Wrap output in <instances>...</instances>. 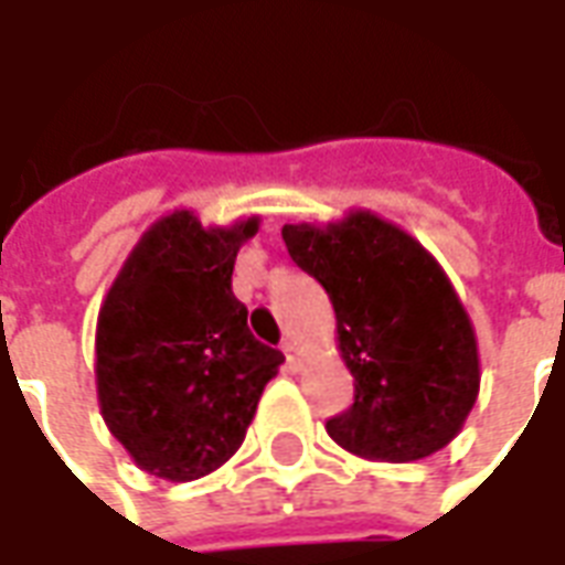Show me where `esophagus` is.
Masks as SVG:
<instances>
[{
  "mask_svg": "<svg viewBox=\"0 0 565 565\" xmlns=\"http://www.w3.org/2000/svg\"><path fill=\"white\" fill-rule=\"evenodd\" d=\"M281 351H284V356H287V369H290V372H296V369H299V360H302V356H299V348H296L294 339H284Z\"/></svg>",
  "mask_w": 565,
  "mask_h": 565,
  "instance_id": "esophagus-1",
  "label": "esophagus"
}]
</instances>
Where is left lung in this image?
I'll use <instances>...</instances> for the list:
<instances>
[{
	"label": "left lung",
	"instance_id": "obj_1",
	"mask_svg": "<svg viewBox=\"0 0 565 565\" xmlns=\"http://www.w3.org/2000/svg\"><path fill=\"white\" fill-rule=\"evenodd\" d=\"M287 254L327 290L354 405L327 420L363 460H424L466 424L481 387L478 339L445 269L372 211L284 223Z\"/></svg>",
	"mask_w": 565,
	"mask_h": 565
}]
</instances>
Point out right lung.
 I'll return each mask as SVG.
<instances>
[{"instance_id":"obj_1","label":"right lung","mask_w":565,"mask_h":565,"mask_svg":"<svg viewBox=\"0 0 565 565\" xmlns=\"http://www.w3.org/2000/svg\"><path fill=\"white\" fill-rule=\"evenodd\" d=\"M259 217L202 226L178 209L150 223L105 294L96 393L105 426L139 469L196 481L242 448L281 351L247 330L233 296L238 247Z\"/></svg>"}]
</instances>
